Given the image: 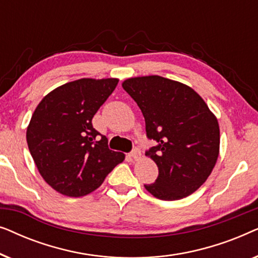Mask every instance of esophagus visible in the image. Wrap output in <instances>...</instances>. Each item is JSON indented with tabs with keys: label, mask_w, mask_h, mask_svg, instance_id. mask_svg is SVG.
Returning <instances> with one entry per match:
<instances>
[{
	"label": "esophagus",
	"mask_w": 258,
	"mask_h": 258,
	"mask_svg": "<svg viewBox=\"0 0 258 258\" xmlns=\"http://www.w3.org/2000/svg\"><path fill=\"white\" fill-rule=\"evenodd\" d=\"M130 156L133 157L134 161H140L141 158H142V154H141V150L140 149H137V148H135V149L132 151V154H130Z\"/></svg>",
	"instance_id": "34e87169"
}]
</instances>
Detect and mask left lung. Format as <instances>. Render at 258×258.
I'll return each mask as SVG.
<instances>
[{
	"instance_id": "1",
	"label": "left lung",
	"mask_w": 258,
	"mask_h": 258,
	"mask_svg": "<svg viewBox=\"0 0 258 258\" xmlns=\"http://www.w3.org/2000/svg\"><path fill=\"white\" fill-rule=\"evenodd\" d=\"M122 87L142 111L147 136L156 142L147 156L156 163L158 177L144 188L163 201L191 195L220 155L217 117L192 88L178 81L137 76L123 81Z\"/></svg>"
}]
</instances>
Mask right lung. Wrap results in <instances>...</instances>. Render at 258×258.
I'll return each instance as SVG.
<instances>
[{
  "instance_id": "add662e5",
  "label": "right lung",
  "mask_w": 258,
  "mask_h": 258,
  "mask_svg": "<svg viewBox=\"0 0 258 258\" xmlns=\"http://www.w3.org/2000/svg\"><path fill=\"white\" fill-rule=\"evenodd\" d=\"M118 79H80L45 95L27 128V143L37 170L56 191L81 197L96 190L125 155L108 148L93 119Z\"/></svg>"
}]
</instances>
